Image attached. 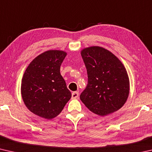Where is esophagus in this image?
Listing matches in <instances>:
<instances>
[{"mask_svg": "<svg viewBox=\"0 0 152 152\" xmlns=\"http://www.w3.org/2000/svg\"><path fill=\"white\" fill-rule=\"evenodd\" d=\"M78 94H78V92H76V91L73 92L72 93V99H76V98H78Z\"/></svg>", "mask_w": 152, "mask_h": 152, "instance_id": "esophagus-1", "label": "esophagus"}]
</instances>
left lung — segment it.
I'll list each match as a JSON object with an SVG mask.
<instances>
[{
  "instance_id": "left-lung-1",
  "label": "left lung",
  "mask_w": 152,
  "mask_h": 152,
  "mask_svg": "<svg viewBox=\"0 0 152 152\" xmlns=\"http://www.w3.org/2000/svg\"><path fill=\"white\" fill-rule=\"evenodd\" d=\"M81 56L88 74V84L80 96L82 102L100 116L120 109L129 94V79L121 61L99 46L83 49Z\"/></svg>"
}]
</instances>
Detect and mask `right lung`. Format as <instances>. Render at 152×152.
<instances>
[{
	"label": "right lung",
	"mask_w": 152,
	"mask_h": 152,
	"mask_svg": "<svg viewBox=\"0 0 152 152\" xmlns=\"http://www.w3.org/2000/svg\"><path fill=\"white\" fill-rule=\"evenodd\" d=\"M67 53L48 50L37 56L25 70L21 96L31 112L46 119L57 117L72 96L60 74V66Z\"/></svg>",
	"instance_id": "right-lung-1"
}]
</instances>
